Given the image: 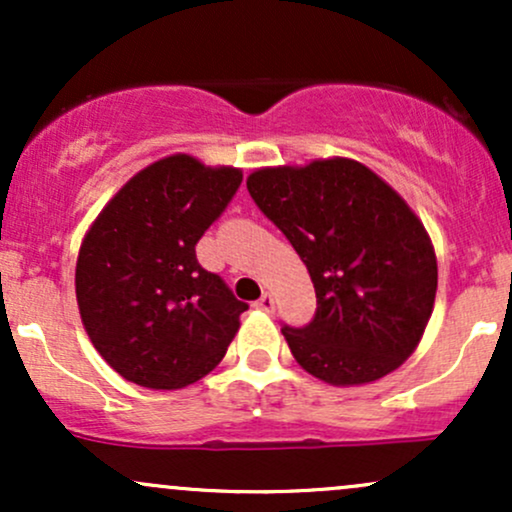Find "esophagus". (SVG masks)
Returning <instances> with one entry per match:
<instances>
[{
    "mask_svg": "<svg viewBox=\"0 0 512 512\" xmlns=\"http://www.w3.org/2000/svg\"><path fill=\"white\" fill-rule=\"evenodd\" d=\"M255 305H257V308H260V310H264V313H274L276 301H274L272 293H262V298H260V301H257Z\"/></svg>",
    "mask_w": 512,
    "mask_h": 512,
    "instance_id": "obj_1",
    "label": "esophagus"
}]
</instances>
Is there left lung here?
<instances>
[{
  "mask_svg": "<svg viewBox=\"0 0 512 512\" xmlns=\"http://www.w3.org/2000/svg\"><path fill=\"white\" fill-rule=\"evenodd\" d=\"M248 190L289 238L315 286L310 325L281 327L322 383H375L414 354L431 320L438 262L424 223L354 158L257 168Z\"/></svg>",
  "mask_w": 512,
  "mask_h": 512,
  "instance_id": "1",
  "label": "left lung"
}]
</instances>
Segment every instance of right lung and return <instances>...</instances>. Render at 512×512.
Segmentation results:
<instances>
[{"mask_svg": "<svg viewBox=\"0 0 512 512\" xmlns=\"http://www.w3.org/2000/svg\"><path fill=\"white\" fill-rule=\"evenodd\" d=\"M243 180L233 166L173 154L132 175L88 226L76 257L84 330L115 373L180 390L211 373L248 303L197 262L195 245Z\"/></svg>", "mask_w": 512, "mask_h": 512, "instance_id": "1", "label": "right lung"}]
</instances>
